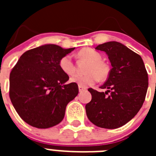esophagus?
I'll list each match as a JSON object with an SVG mask.
<instances>
[{"label":"esophagus","instance_id":"obj_1","mask_svg":"<svg viewBox=\"0 0 156 156\" xmlns=\"http://www.w3.org/2000/svg\"><path fill=\"white\" fill-rule=\"evenodd\" d=\"M79 87V91L80 92L85 91V90H87V87H82V86H80V85H79V87Z\"/></svg>","mask_w":156,"mask_h":156}]
</instances>
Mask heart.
Returning a JSON list of instances; mask_svg holds the SVG:
<instances>
[{"instance_id":"b5f03b06","label":"heart","mask_w":156,"mask_h":156,"mask_svg":"<svg viewBox=\"0 0 156 156\" xmlns=\"http://www.w3.org/2000/svg\"><path fill=\"white\" fill-rule=\"evenodd\" d=\"M78 57L90 62L86 72V75H75L70 81L82 87L91 86L97 82L98 80L106 79L109 73V69L107 64L103 62L102 56L99 52L91 48H83L78 52ZM59 68L66 75L71 76L75 73V66L69 55H64L59 60Z\"/></svg>"}]
</instances>
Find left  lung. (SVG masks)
I'll return each mask as SVG.
<instances>
[{
    "label": "left lung",
    "instance_id": "obj_1",
    "mask_svg": "<svg viewBox=\"0 0 156 156\" xmlns=\"http://www.w3.org/2000/svg\"><path fill=\"white\" fill-rule=\"evenodd\" d=\"M95 49L108 56L112 68L98 92L89 88L91 101L85 106L89 120L106 129L120 127L131 120L140 109L148 87V73L142 58L116 41L99 44Z\"/></svg>",
    "mask_w": 156,
    "mask_h": 156
}]
</instances>
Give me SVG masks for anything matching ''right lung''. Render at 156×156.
I'll return each mask as SVG.
<instances>
[{
	"mask_svg": "<svg viewBox=\"0 0 156 156\" xmlns=\"http://www.w3.org/2000/svg\"><path fill=\"white\" fill-rule=\"evenodd\" d=\"M75 48L44 44L22 55L10 73L9 96L19 116L30 126L46 129L58 124L66 106L79 93L75 83L65 84L69 76L59 60Z\"/></svg>",
	"mask_w": 156,
	"mask_h": 156,
	"instance_id": "add662e5",
	"label": "right lung"
}]
</instances>
